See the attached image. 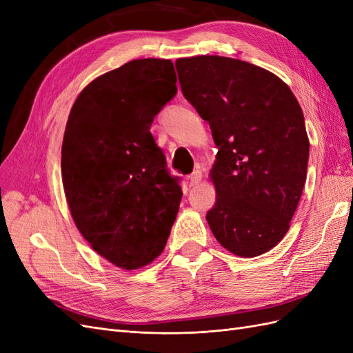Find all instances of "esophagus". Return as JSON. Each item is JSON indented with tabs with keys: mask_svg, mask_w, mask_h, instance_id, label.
<instances>
[{
	"mask_svg": "<svg viewBox=\"0 0 353 353\" xmlns=\"http://www.w3.org/2000/svg\"><path fill=\"white\" fill-rule=\"evenodd\" d=\"M201 183V172L200 170H196V172L191 174L188 176V184L190 187H194V185H199Z\"/></svg>",
	"mask_w": 353,
	"mask_h": 353,
	"instance_id": "1",
	"label": "esophagus"
}]
</instances>
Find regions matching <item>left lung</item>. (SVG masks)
<instances>
[{
  "label": "left lung",
  "instance_id": "8db88e82",
  "mask_svg": "<svg viewBox=\"0 0 353 353\" xmlns=\"http://www.w3.org/2000/svg\"><path fill=\"white\" fill-rule=\"evenodd\" d=\"M184 97L218 147L206 215L223 249L254 258L290 228L306 181L309 138L301 105L276 74L252 63L196 56L175 61Z\"/></svg>",
  "mask_w": 353,
  "mask_h": 353
}]
</instances>
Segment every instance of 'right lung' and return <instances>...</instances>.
I'll use <instances>...</instances> for the list:
<instances>
[{
    "label": "right lung",
    "mask_w": 353,
    "mask_h": 353,
    "mask_svg": "<svg viewBox=\"0 0 353 353\" xmlns=\"http://www.w3.org/2000/svg\"><path fill=\"white\" fill-rule=\"evenodd\" d=\"M175 82L170 60L128 61L79 92L63 137L61 179L74 225L126 271L163 252L183 197L150 132Z\"/></svg>",
    "instance_id": "add662e5"
}]
</instances>
